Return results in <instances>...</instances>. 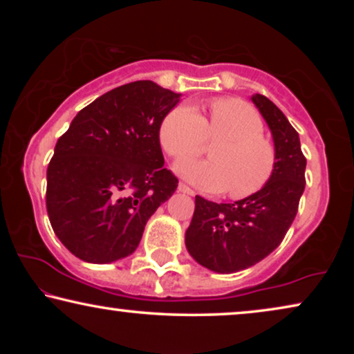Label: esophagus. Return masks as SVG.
Wrapping results in <instances>:
<instances>
[{"mask_svg":"<svg viewBox=\"0 0 354 354\" xmlns=\"http://www.w3.org/2000/svg\"><path fill=\"white\" fill-rule=\"evenodd\" d=\"M178 192H182V193H187V195H195V192H193L192 190V188L190 187H188V185H185V183H178Z\"/></svg>","mask_w":354,"mask_h":354,"instance_id":"esophagus-1","label":"esophagus"}]
</instances>
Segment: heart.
I'll use <instances>...</instances> for the list:
<instances>
[{"label":"heart","mask_w":354,"mask_h":354,"mask_svg":"<svg viewBox=\"0 0 354 354\" xmlns=\"http://www.w3.org/2000/svg\"><path fill=\"white\" fill-rule=\"evenodd\" d=\"M263 132V120L250 104L221 98L212 101L207 119L188 104L172 108L159 125V142L172 158L198 154L206 138L219 142L209 153L212 161L182 159L176 172L201 190H229L240 200L263 190L275 171L277 154Z\"/></svg>","instance_id":"heart-1"}]
</instances>
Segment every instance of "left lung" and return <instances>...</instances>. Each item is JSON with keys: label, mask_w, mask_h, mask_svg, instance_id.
<instances>
[{"label": "left lung", "mask_w": 354, "mask_h": 354, "mask_svg": "<svg viewBox=\"0 0 354 354\" xmlns=\"http://www.w3.org/2000/svg\"><path fill=\"white\" fill-rule=\"evenodd\" d=\"M272 133L277 164L263 190L234 203L195 198L185 246L203 268L219 274L248 269L282 243L304 192L306 158L298 132L264 95L251 96Z\"/></svg>", "instance_id": "obj_1"}]
</instances>
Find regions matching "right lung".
<instances>
[{
  "label": "right lung",
  "mask_w": 354,
  "mask_h": 354,
  "mask_svg": "<svg viewBox=\"0 0 354 354\" xmlns=\"http://www.w3.org/2000/svg\"><path fill=\"white\" fill-rule=\"evenodd\" d=\"M180 93L137 80L85 106L57 140L46 209L61 243L82 261L132 254L145 225L178 185L164 167L159 125Z\"/></svg>",
  "instance_id": "obj_1"
}]
</instances>
